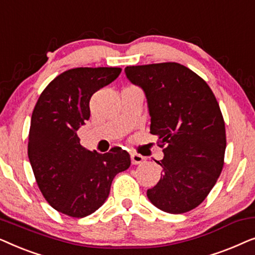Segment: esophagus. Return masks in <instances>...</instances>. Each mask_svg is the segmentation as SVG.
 Segmentation results:
<instances>
[{"instance_id": "esophagus-1", "label": "esophagus", "mask_w": 255, "mask_h": 255, "mask_svg": "<svg viewBox=\"0 0 255 255\" xmlns=\"http://www.w3.org/2000/svg\"><path fill=\"white\" fill-rule=\"evenodd\" d=\"M131 161L133 165H140L145 161V158L140 154H138V153H132L131 154Z\"/></svg>"}]
</instances>
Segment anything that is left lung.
Here are the masks:
<instances>
[{
    "label": "left lung",
    "instance_id": "1",
    "mask_svg": "<svg viewBox=\"0 0 255 255\" xmlns=\"http://www.w3.org/2000/svg\"><path fill=\"white\" fill-rule=\"evenodd\" d=\"M128 79L147 99L151 128L163 159L161 179L147 190L160 210L183 214L198 207L224 166L225 123L210 87L177 62L128 66Z\"/></svg>",
    "mask_w": 255,
    "mask_h": 255
}]
</instances>
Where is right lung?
<instances>
[{
    "mask_svg": "<svg viewBox=\"0 0 255 255\" xmlns=\"http://www.w3.org/2000/svg\"><path fill=\"white\" fill-rule=\"evenodd\" d=\"M120 67L68 69L48 83L34 106L27 155L48 204L69 217L96 211L111 182L131 165L130 154L113 147L100 154L80 145L76 131L90 117L93 94L118 78Z\"/></svg>",
    "mask_w": 255,
    "mask_h": 255,
    "instance_id": "1",
    "label": "right lung"
}]
</instances>
